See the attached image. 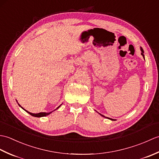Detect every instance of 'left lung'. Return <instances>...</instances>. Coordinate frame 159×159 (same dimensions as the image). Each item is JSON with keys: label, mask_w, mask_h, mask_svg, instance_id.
<instances>
[{"label": "left lung", "mask_w": 159, "mask_h": 159, "mask_svg": "<svg viewBox=\"0 0 159 159\" xmlns=\"http://www.w3.org/2000/svg\"><path fill=\"white\" fill-rule=\"evenodd\" d=\"M141 55H142V56L143 57V58H144V55H143V50L142 49V48H141ZM101 115V114H100ZM101 116H103V117H104V116H102V115H101ZM109 119H110V118H109ZM111 120H112V119H111Z\"/></svg>", "instance_id": "8db88e82"}]
</instances>
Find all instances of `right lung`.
Instances as JSON below:
<instances>
[{"instance_id":"right-lung-1","label":"right lung","mask_w":159,"mask_h":159,"mask_svg":"<svg viewBox=\"0 0 159 159\" xmlns=\"http://www.w3.org/2000/svg\"><path fill=\"white\" fill-rule=\"evenodd\" d=\"M19 106H20V104H19ZM60 107V106H59ZM59 107H58L56 109H58V108ZM23 109V108H22ZM25 110V109H24ZM26 111V110H25ZM26 112L27 113H29L30 115H31L32 116H34V117H44V116H48V115H49L50 113H51L52 112H50V113H30V112H29V111H26Z\"/></svg>"}]
</instances>
